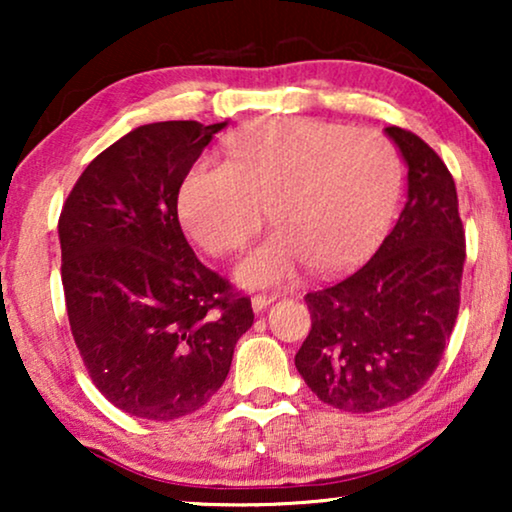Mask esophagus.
Listing matches in <instances>:
<instances>
[{"instance_id": "34e87169", "label": "esophagus", "mask_w": 512, "mask_h": 512, "mask_svg": "<svg viewBox=\"0 0 512 512\" xmlns=\"http://www.w3.org/2000/svg\"><path fill=\"white\" fill-rule=\"evenodd\" d=\"M277 300V296H272V293H256V296H251V307H254V312H263L265 307L272 305Z\"/></svg>"}]
</instances>
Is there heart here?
Segmentation results:
<instances>
[{"mask_svg": "<svg viewBox=\"0 0 512 512\" xmlns=\"http://www.w3.org/2000/svg\"><path fill=\"white\" fill-rule=\"evenodd\" d=\"M401 191V160L377 130L319 118H272L230 137L226 163L200 160L179 188V216L209 254L235 251L272 221L237 263L247 286H277L310 263L333 272L366 254Z\"/></svg>", "mask_w": 512, "mask_h": 512, "instance_id": "b5f03b06", "label": "heart"}]
</instances>
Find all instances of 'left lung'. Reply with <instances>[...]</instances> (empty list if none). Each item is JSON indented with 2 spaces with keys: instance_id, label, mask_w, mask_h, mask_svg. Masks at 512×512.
Here are the masks:
<instances>
[{
  "instance_id": "obj_1",
  "label": "left lung",
  "mask_w": 512,
  "mask_h": 512,
  "mask_svg": "<svg viewBox=\"0 0 512 512\" xmlns=\"http://www.w3.org/2000/svg\"><path fill=\"white\" fill-rule=\"evenodd\" d=\"M384 132L408 165V200L368 263L307 293L312 328L296 354L319 401L347 412L417 394L459 314L466 237L452 174L415 132Z\"/></svg>"
}]
</instances>
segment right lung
<instances>
[{
  "label": "right lung",
  "mask_w": 512,
  "mask_h": 512,
  "mask_svg": "<svg viewBox=\"0 0 512 512\" xmlns=\"http://www.w3.org/2000/svg\"><path fill=\"white\" fill-rule=\"evenodd\" d=\"M226 121L139 125L76 181L58 221L69 326L90 380L130 415L170 422L226 382L251 300L181 230L186 172Z\"/></svg>",
  "instance_id": "obj_1"
}]
</instances>
